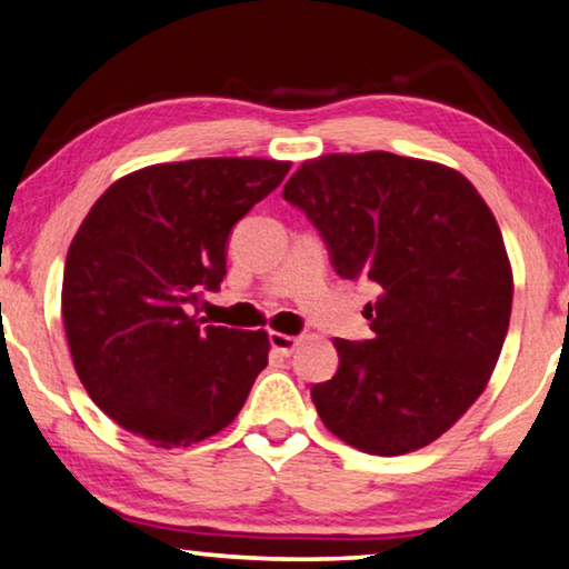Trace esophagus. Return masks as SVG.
Here are the masks:
<instances>
[{"label":"esophagus","mask_w":569,"mask_h":569,"mask_svg":"<svg viewBox=\"0 0 569 569\" xmlns=\"http://www.w3.org/2000/svg\"><path fill=\"white\" fill-rule=\"evenodd\" d=\"M301 337H293V335H283V332H270V347H273L276 352L281 355H291L296 347H299Z\"/></svg>","instance_id":"34e87169"}]
</instances>
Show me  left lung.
<instances>
[{"instance_id":"obj_1","label":"left lung","mask_w":569,"mask_h":569,"mask_svg":"<svg viewBox=\"0 0 569 569\" xmlns=\"http://www.w3.org/2000/svg\"><path fill=\"white\" fill-rule=\"evenodd\" d=\"M283 199L337 276L380 293L376 337L335 339V378L311 388L325 427L383 457L435 442L486 391L508 332L513 276L493 211L455 168L386 150L307 160Z\"/></svg>"}]
</instances>
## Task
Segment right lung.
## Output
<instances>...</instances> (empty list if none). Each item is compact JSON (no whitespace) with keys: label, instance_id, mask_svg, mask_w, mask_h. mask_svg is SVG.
<instances>
[{"label":"right lung","instance_id":"obj_1","mask_svg":"<svg viewBox=\"0 0 569 569\" xmlns=\"http://www.w3.org/2000/svg\"><path fill=\"white\" fill-rule=\"evenodd\" d=\"M291 163L197 158L140 168L101 193L63 268L73 368L109 419L156 447L222 431L260 370L268 335L207 325L203 291L227 276L232 227Z\"/></svg>","mask_w":569,"mask_h":569}]
</instances>
